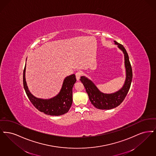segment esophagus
I'll use <instances>...</instances> for the list:
<instances>
[{
  "label": "esophagus",
  "mask_w": 156,
  "mask_h": 156,
  "mask_svg": "<svg viewBox=\"0 0 156 156\" xmlns=\"http://www.w3.org/2000/svg\"><path fill=\"white\" fill-rule=\"evenodd\" d=\"M81 75H82V72H81V71H78V72H77L76 73V79H77V81L79 80Z\"/></svg>",
  "instance_id": "esophagus-1"
}]
</instances>
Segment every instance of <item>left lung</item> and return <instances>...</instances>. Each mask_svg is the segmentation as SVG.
I'll list each match as a JSON object with an SVG mask.
<instances>
[{"label":"left lung","mask_w":156,"mask_h":156,"mask_svg":"<svg viewBox=\"0 0 156 156\" xmlns=\"http://www.w3.org/2000/svg\"><path fill=\"white\" fill-rule=\"evenodd\" d=\"M115 44L123 51L125 56V65L126 77L125 84L121 90L115 93L104 94L97 88L95 84L84 76H81L80 80L83 84L88 98L91 104L96 108L111 109L119 105L127 95L132 80V69L129 61V56L122 44L114 41Z\"/></svg>","instance_id":"1"}]
</instances>
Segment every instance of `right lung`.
Masks as SVG:
<instances>
[{
	"label": "right lung",
	"mask_w": 156,
	"mask_h": 156,
	"mask_svg": "<svg viewBox=\"0 0 156 156\" xmlns=\"http://www.w3.org/2000/svg\"><path fill=\"white\" fill-rule=\"evenodd\" d=\"M26 66L23 70V86L30 101L41 112L47 115L59 116L67 113L72 104V89L76 79L75 75L66 77L63 83L60 93L54 98L48 100L35 97L28 90L25 78Z\"/></svg>",
	"instance_id": "1"
}]
</instances>
